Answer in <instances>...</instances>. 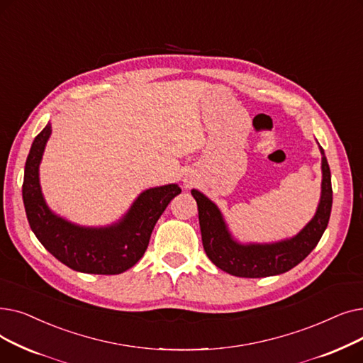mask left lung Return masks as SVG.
I'll use <instances>...</instances> for the list:
<instances>
[{"mask_svg":"<svg viewBox=\"0 0 363 363\" xmlns=\"http://www.w3.org/2000/svg\"><path fill=\"white\" fill-rule=\"evenodd\" d=\"M319 150L322 184L316 213L296 236L278 242H239L229 230L218 206L208 196L192 189V196L198 203L202 245L218 269L239 278H266L291 270L313 251L328 226L333 208L331 171L320 146Z\"/></svg>","mask_w":363,"mask_h":363,"instance_id":"obj_1","label":"left lung"}]
</instances>
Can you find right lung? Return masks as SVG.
Wrapping results in <instances>:
<instances>
[{
  "label": "right lung",
  "mask_w": 363,
  "mask_h": 363,
  "mask_svg": "<svg viewBox=\"0 0 363 363\" xmlns=\"http://www.w3.org/2000/svg\"><path fill=\"white\" fill-rule=\"evenodd\" d=\"M50 135L48 123L33 140L25 164L22 195L32 232L50 254L72 270L94 274L128 270L143 257L155 224L182 189L176 183L146 189L118 221L100 228L79 226L51 211L41 191L40 164Z\"/></svg>",
  "instance_id": "right-lung-1"
}]
</instances>
